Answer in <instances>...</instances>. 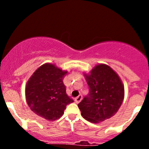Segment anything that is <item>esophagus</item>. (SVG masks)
Here are the masks:
<instances>
[{
  "label": "esophagus",
  "instance_id": "1",
  "mask_svg": "<svg viewBox=\"0 0 149 149\" xmlns=\"http://www.w3.org/2000/svg\"><path fill=\"white\" fill-rule=\"evenodd\" d=\"M82 98H83V96L81 95H79L77 97H76V98H74V101H75L76 103H79V102L82 100Z\"/></svg>",
  "mask_w": 149,
  "mask_h": 149
}]
</instances>
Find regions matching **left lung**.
<instances>
[{
	"label": "left lung",
	"mask_w": 149,
	"mask_h": 149,
	"mask_svg": "<svg viewBox=\"0 0 149 149\" xmlns=\"http://www.w3.org/2000/svg\"><path fill=\"white\" fill-rule=\"evenodd\" d=\"M84 76L89 93L77 105L82 116L92 123H99L113 116L125 95L119 75L109 65L98 64Z\"/></svg>",
	"instance_id": "obj_1"
}]
</instances>
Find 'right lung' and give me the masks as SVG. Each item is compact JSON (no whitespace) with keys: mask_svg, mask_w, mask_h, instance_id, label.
Masks as SVG:
<instances>
[{"mask_svg":"<svg viewBox=\"0 0 149 149\" xmlns=\"http://www.w3.org/2000/svg\"><path fill=\"white\" fill-rule=\"evenodd\" d=\"M67 71L45 63L34 72L25 87L26 101L33 113L49 121L60 119L73 100L66 94L63 80Z\"/></svg>","mask_w":149,"mask_h":149,"instance_id":"add662e5","label":"right lung"}]
</instances>
